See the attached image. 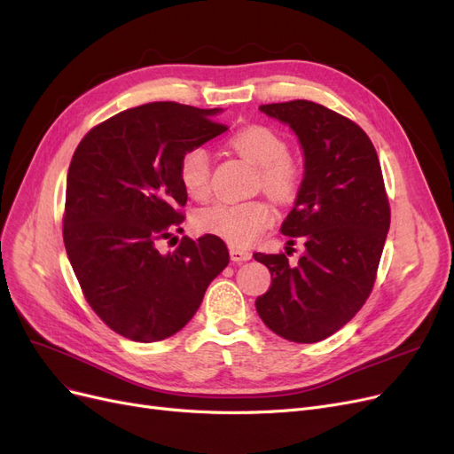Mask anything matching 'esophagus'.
Here are the masks:
<instances>
[{"mask_svg":"<svg viewBox=\"0 0 454 454\" xmlns=\"http://www.w3.org/2000/svg\"><path fill=\"white\" fill-rule=\"evenodd\" d=\"M231 259L235 263H244V261L252 259V254L248 250H240V248H231Z\"/></svg>","mask_w":454,"mask_h":454,"instance_id":"1","label":"esophagus"}]
</instances>
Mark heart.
<instances>
[{
    "label": "heart",
    "instance_id": "obj_1",
    "mask_svg": "<svg viewBox=\"0 0 454 454\" xmlns=\"http://www.w3.org/2000/svg\"><path fill=\"white\" fill-rule=\"evenodd\" d=\"M231 147L259 167L261 185L277 200L295 195L301 184L299 164L287 157L282 136L263 125H252L232 134ZM180 180L193 199H206L210 191V157L204 147H191L180 159ZM274 222V212L265 200L215 202L195 215V227L231 246H248Z\"/></svg>",
    "mask_w": 454,
    "mask_h": 454
}]
</instances>
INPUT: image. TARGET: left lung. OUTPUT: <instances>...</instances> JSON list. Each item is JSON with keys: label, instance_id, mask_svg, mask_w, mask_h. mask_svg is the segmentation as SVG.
<instances>
[{"label": "left lung", "instance_id": "1", "mask_svg": "<svg viewBox=\"0 0 454 454\" xmlns=\"http://www.w3.org/2000/svg\"><path fill=\"white\" fill-rule=\"evenodd\" d=\"M259 109L290 127L303 149V182L280 231L303 240L305 252L295 265L284 254H254L272 278L255 309L277 335L318 342L354 318L375 284L390 229L380 162L356 122L320 104Z\"/></svg>", "mask_w": 454, "mask_h": 454}]
</instances>
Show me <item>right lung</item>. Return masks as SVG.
I'll list each match as a JSON object with an SVG mask.
<instances>
[{"instance_id":"obj_1","label":"right lung","mask_w":454,"mask_h":454,"mask_svg":"<svg viewBox=\"0 0 454 454\" xmlns=\"http://www.w3.org/2000/svg\"><path fill=\"white\" fill-rule=\"evenodd\" d=\"M223 109L151 102L94 127L67 170L64 246L89 305L119 335L155 342L193 318L229 263L222 239L159 240L180 229L187 191L180 159L227 130Z\"/></svg>"}]
</instances>
